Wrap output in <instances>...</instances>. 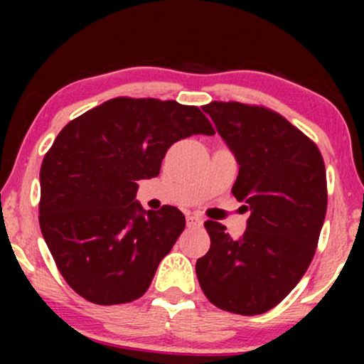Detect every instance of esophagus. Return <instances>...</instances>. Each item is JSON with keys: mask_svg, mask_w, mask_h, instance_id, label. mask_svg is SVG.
I'll return each mask as SVG.
<instances>
[{"mask_svg": "<svg viewBox=\"0 0 364 364\" xmlns=\"http://www.w3.org/2000/svg\"><path fill=\"white\" fill-rule=\"evenodd\" d=\"M186 224H188V228H200V225L203 224V220H202V217H198L196 214H188Z\"/></svg>", "mask_w": 364, "mask_h": 364, "instance_id": "esophagus-1", "label": "esophagus"}]
</instances>
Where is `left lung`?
Masks as SVG:
<instances>
[{"mask_svg": "<svg viewBox=\"0 0 364 364\" xmlns=\"http://www.w3.org/2000/svg\"><path fill=\"white\" fill-rule=\"evenodd\" d=\"M202 109L240 164L232 195L250 217L237 240L207 220L210 250L196 260V277L220 310L260 315L294 289L313 260L327 212L323 159L267 107L214 101Z\"/></svg>", "mask_w": 364, "mask_h": 364, "instance_id": "8db88e82", "label": "left lung"}]
</instances>
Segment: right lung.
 I'll list each match as a JSON object with an SVG mask.
<instances>
[{
  "label": "right lung",
  "instance_id": "right-lung-1",
  "mask_svg": "<svg viewBox=\"0 0 364 364\" xmlns=\"http://www.w3.org/2000/svg\"><path fill=\"white\" fill-rule=\"evenodd\" d=\"M196 106L116 97L70 121L41 166L39 224L68 286L95 304L144 296L185 229L176 207L144 210L140 179L156 178L174 141L214 135Z\"/></svg>",
  "mask_w": 364,
  "mask_h": 364
}]
</instances>
